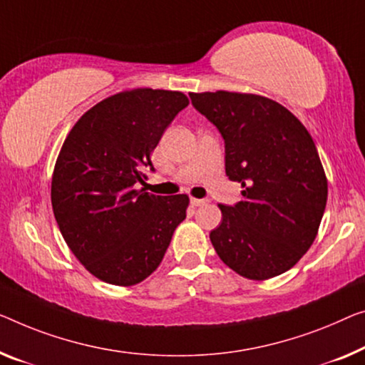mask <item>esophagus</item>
Instances as JSON below:
<instances>
[{"instance_id":"34e87169","label":"esophagus","mask_w":365,"mask_h":365,"mask_svg":"<svg viewBox=\"0 0 365 365\" xmlns=\"http://www.w3.org/2000/svg\"><path fill=\"white\" fill-rule=\"evenodd\" d=\"M190 203H192V206H203L208 203V200H201V198H192L190 200Z\"/></svg>"}]
</instances>
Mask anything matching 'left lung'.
<instances>
[{"label": "left lung", "instance_id": "8db88e82", "mask_svg": "<svg viewBox=\"0 0 365 365\" xmlns=\"http://www.w3.org/2000/svg\"><path fill=\"white\" fill-rule=\"evenodd\" d=\"M190 98L220 129L226 175L242 187L237 205H217L222 220L210 232L216 254L249 280L290 270L312 247L328 200L313 138L270 98L226 90Z\"/></svg>", "mask_w": 365, "mask_h": 365}]
</instances>
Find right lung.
Returning <instances> with one entry per match:
<instances>
[{
	"label": "right lung",
	"instance_id": "add662e5",
	"mask_svg": "<svg viewBox=\"0 0 365 365\" xmlns=\"http://www.w3.org/2000/svg\"><path fill=\"white\" fill-rule=\"evenodd\" d=\"M182 91L133 88L96 103L65 138L52 173L56 221L78 262L106 284L130 287L164 259L187 216L188 195L159 197L144 183L152 150L188 106Z\"/></svg>",
	"mask_w": 365,
	"mask_h": 365
}]
</instances>
